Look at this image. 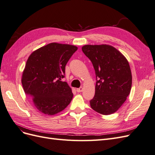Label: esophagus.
<instances>
[{
  "mask_svg": "<svg viewBox=\"0 0 155 155\" xmlns=\"http://www.w3.org/2000/svg\"><path fill=\"white\" fill-rule=\"evenodd\" d=\"M83 87H80V88H78L76 89V91H77L78 92H81L83 91Z\"/></svg>",
  "mask_w": 155,
  "mask_h": 155,
  "instance_id": "34e87169",
  "label": "esophagus"
}]
</instances>
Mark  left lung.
<instances>
[{
  "instance_id": "8db88e82",
  "label": "left lung",
  "mask_w": 155,
  "mask_h": 155,
  "mask_svg": "<svg viewBox=\"0 0 155 155\" xmlns=\"http://www.w3.org/2000/svg\"><path fill=\"white\" fill-rule=\"evenodd\" d=\"M82 51L91 61L97 80L91 108L103 115L114 113L126 101L132 86L127 59L109 45H84Z\"/></svg>"
}]
</instances>
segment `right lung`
<instances>
[{
  "label": "right lung",
  "instance_id": "right-lung-1",
  "mask_svg": "<svg viewBox=\"0 0 155 155\" xmlns=\"http://www.w3.org/2000/svg\"><path fill=\"white\" fill-rule=\"evenodd\" d=\"M76 46L51 43L33 51L22 76L26 94L41 112L54 115L63 110L72 101L73 93L64 77L65 66Z\"/></svg>",
  "mask_w": 155,
  "mask_h": 155
}]
</instances>
